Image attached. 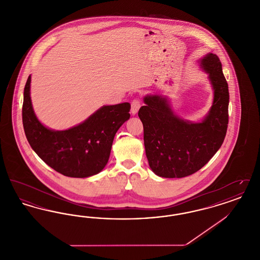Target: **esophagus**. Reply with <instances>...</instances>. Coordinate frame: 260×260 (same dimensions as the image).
<instances>
[{
    "mask_svg": "<svg viewBox=\"0 0 260 260\" xmlns=\"http://www.w3.org/2000/svg\"><path fill=\"white\" fill-rule=\"evenodd\" d=\"M141 106V101L138 99H135L132 101V114L136 115Z\"/></svg>",
    "mask_w": 260,
    "mask_h": 260,
    "instance_id": "34e87169",
    "label": "esophagus"
}]
</instances>
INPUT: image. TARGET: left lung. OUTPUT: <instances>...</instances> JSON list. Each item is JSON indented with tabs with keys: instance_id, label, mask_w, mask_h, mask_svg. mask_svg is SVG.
I'll return each instance as SVG.
<instances>
[{
	"instance_id": "8db88e82",
	"label": "left lung",
	"mask_w": 260,
	"mask_h": 260,
	"mask_svg": "<svg viewBox=\"0 0 260 260\" xmlns=\"http://www.w3.org/2000/svg\"><path fill=\"white\" fill-rule=\"evenodd\" d=\"M201 62L214 89L210 114L202 123L179 119L167 99L158 95L146 96V105L138 111L149 166L161 177L181 178L198 172L221 147L226 136L229 91L221 62L213 53Z\"/></svg>"
}]
</instances>
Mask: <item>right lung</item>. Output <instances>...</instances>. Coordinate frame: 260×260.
Returning <instances> with one entry per match:
<instances>
[{
    "instance_id": "right-lung-1",
    "label": "right lung",
    "mask_w": 260,
    "mask_h": 260,
    "mask_svg": "<svg viewBox=\"0 0 260 260\" xmlns=\"http://www.w3.org/2000/svg\"><path fill=\"white\" fill-rule=\"evenodd\" d=\"M29 76L24 87L22 123L25 136L38 156L69 177H87L106 166L114 136L129 118L131 104L103 106L87 121L67 131L53 132L38 121L31 104Z\"/></svg>"
}]
</instances>
